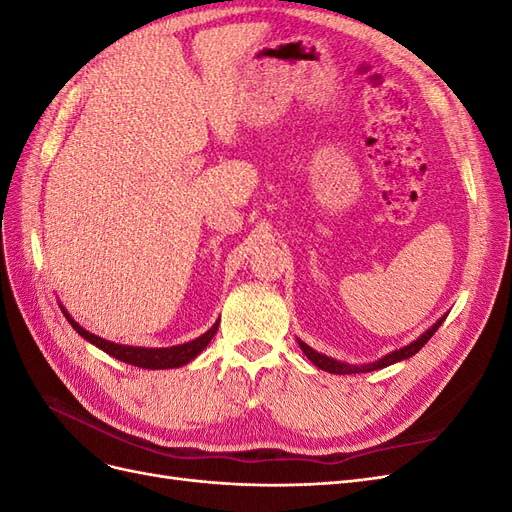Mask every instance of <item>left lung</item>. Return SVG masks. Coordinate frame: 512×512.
I'll use <instances>...</instances> for the list:
<instances>
[{
    "label": "left lung",
    "instance_id": "obj_1",
    "mask_svg": "<svg viewBox=\"0 0 512 512\" xmlns=\"http://www.w3.org/2000/svg\"><path fill=\"white\" fill-rule=\"evenodd\" d=\"M444 318H446V314H444L436 324H433L431 329H427L421 337H416L414 342H410L408 346L399 348V350H393V352H389L386 356H382V359H378V361H374V363H365V365H350V363H342V361H337V359H331V356L322 354V352H316L314 348H309L305 342H301V339H297V344H299V348L303 350V354L307 356L309 361H312L318 369L329 371V374H365V371H376V369L389 367V365H393V363L410 359V356H414L418 350H421V348L429 342L431 335L436 333L440 324L444 322Z\"/></svg>",
    "mask_w": 512,
    "mask_h": 512
}]
</instances>
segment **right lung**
Listing matches in <instances>:
<instances>
[{
	"mask_svg": "<svg viewBox=\"0 0 512 512\" xmlns=\"http://www.w3.org/2000/svg\"><path fill=\"white\" fill-rule=\"evenodd\" d=\"M61 312H64V316L68 318V322L72 324V329L79 333L81 337H85L89 344H94L96 348L104 350L106 354L115 356L117 361H123L128 365H134V367H143V369H175V367H181V365H188L192 359H196V356L203 352L209 342L213 339V335L218 333V327H220V320H215L213 327L203 333L200 337L192 339V342H185V344H179V346H170V348H143V346H123V344H115V342H108V339L104 337H98L94 333L85 331L79 322H76L68 312L64 305H59Z\"/></svg>",
	"mask_w": 512,
	"mask_h": 512,
	"instance_id": "1",
	"label": "right lung"
}]
</instances>
